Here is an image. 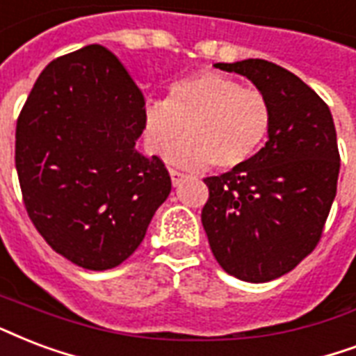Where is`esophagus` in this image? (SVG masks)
<instances>
[{"instance_id": "esophagus-1", "label": "esophagus", "mask_w": 356, "mask_h": 356, "mask_svg": "<svg viewBox=\"0 0 356 356\" xmlns=\"http://www.w3.org/2000/svg\"><path fill=\"white\" fill-rule=\"evenodd\" d=\"M170 177H172L173 186H177V184L184 179V175L181 172H177V170H170Z\"/></svg>"}]
</instances>
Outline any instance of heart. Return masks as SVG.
<instances>
[{
  "mask_svg": "<svg viewBox=\"0 0 356 356\" xmlns=\"http://www.w3.org/2000/svg\"><path fill=\"white\" fill-rule=\"evenodd\" d=\"M145 138L154 153H168L184 168L233 170L246 164L267 142L273 106L261 91L229 76L203 70L172 83L164 100L145 106Z\"/></svg>",
  "mask_w": 356,
  "mask_h": 356,
  "instance_id": "b5f03b06",
  "label": "heart"
}]
</instances>
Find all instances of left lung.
Returning a JSON list of instances; mask_svg holds the SVG:
<instances>
[{"instance_id":"left-lung-1","label":"left lung","mask_w":356,"mask_h":356,"mask_svg":"<svg viewBox=\"0 0 356 356\" xmlns=\"http://www.w3.org/2000/svg\"><path fill=\"white\" fill-rule=\"evenodd\" d=\"M237 72L273 106L267 143L246 164L203 179V229L216 261L261 284L293 270L319 243L340 173L329 106L298 76L265 59L216 63Z\"/></svg>"}]
</instances>
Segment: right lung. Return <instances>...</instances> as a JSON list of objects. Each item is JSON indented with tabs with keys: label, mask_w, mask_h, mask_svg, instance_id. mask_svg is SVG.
Here are the masks:
<instances>
[{
	"label": "right lung",
	"mask_w": 356,
	"mask_h": 356,
	"mask_svg": "<svg viewBox=\"0 0 356 356\" xmlns=\"http://www.w3.org/2000/svg\"><path fill=\"white\" fill-rule=\"evenodd\" d=\"M145 100L112 51L89 44L54 59L16 123L24 205L54 250L89 270L118 267L145 237L172 179L136 142Z\"/></svg>",
	"instance_id": "add662e5"
}]
</instances>
